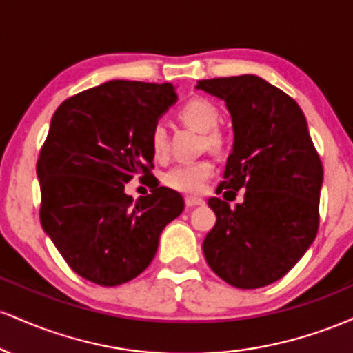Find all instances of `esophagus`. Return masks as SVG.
<instances>
[{"label":"esophagus","mask_w":353,"mask_h":353,"mask_svg":"<svg viewBox=\"0 0 353 353\" xmlns=\"http://www.w3.org/2000/svg\"><path fill=\"white\" fill-rule=\"evenodd\" d=\"M204 204V199H201V197H185V205L188 208H196V205H202Z\"/></svg>","instance_id":"obj_1"}]
</instances>
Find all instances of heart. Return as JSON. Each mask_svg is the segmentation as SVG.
I'll return each mask as SVG.
<instances>
[{
	"label": "heart",
	"instance_id": "1",
	"mask_svg": "<svg viewBox=\"0 0 353 353\" xmlns=\"http://www.w3.org/2000/svg\"><path fill=\"white\" fill-rule=\"evenodd\" d=\"M177 116L182 123L197 131L205 132V141L209 145H221L222 136L212 131L219 123V111L216 104L205 98H192L182 104ZM149 148L154 159L164 161L169 156V137L163 124H156L149 136ZM214 174V163L209 159H199L194 163H182L174 165L164 174V184L174 190L184 194H197L204 190Z\"/></svg>",
	"mask_w": 353,
	"mask_h": 353
}]
</instances>
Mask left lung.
<instances>
[{"instance_id":"1","label":"left lung","mask_w":353,"mask_h":353,"mask_svg":"<svg viewBox=\"0 0 353 353\" xmlns=\"http://www.w3.org/2000/svg\"><path fill=\"white\" fill-rule=\"evenodd\" d=\"M224 99L234 149L217 194L245 189L230 208L210 197L216 224L202 242L210 269L237 289L265 287L289 272L319 230L322 161L299 104L259 76L197 81Z\"/></svg>"}]
</instances>
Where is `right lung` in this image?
<instances>
[{
  "label": "right lung",
  "mask_w": 353,
  "mask_h": 353,
  "mask_svg": "<svg viewBox=\"0 0 353 353\" xmlns=\"http://www.w3.org/2000/svg\"><path fill=\"white\" fill-rule=\"evenodd\" d=\"M177 96L172 84L109 81L59 104L39 151V221L76 274L98 285L132 281L151 264L159 236L184 210L152 176L149 136ZM139 175L152 194L134 201Z\"/></svg>",
  "instance_id": "1"
}]
</instances>
